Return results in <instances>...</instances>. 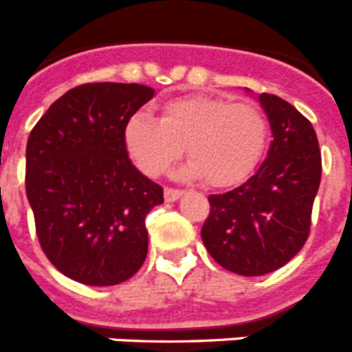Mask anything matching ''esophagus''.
Segmentation results:
<instances>
[{"instance_id":"obj_1","label":"esophagus","mask_w":352,"mask_h":352,"mask_svg":"<svg viewBox=\"0 0 352 352\" xmlns=\"http://www.w3.org/2000/svg\"><path fill=\"white\" fill-rule=\"evenodd\" d=\"M183 192L178 190V188H166L164 190V199H166V203H174V201H178L182 197Z\"/></svg>"}]
</instances>
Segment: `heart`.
Listing matches in <instances>:
<instances>
[{
	"mask_svg": "<svg viewBox=\"0 0 352 352\" xmlns=\"http://www.w3.org/2000/svg\"><path fill=\"white\" fill-rule=\"evenodd\" d=\"M268 120L256 104L210 95H185L167 100L160 118L138 113L123 129V142L133 164L148 176L166 173L183 153L190 162L183 178H204L223 188L247 179L268 144Z\"/></svg>",
	"mask_w": 352,
	"mask_h": 352,
	"instance_id": "obj_1",
	"label": "heart"
}]
</instances>
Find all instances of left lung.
<instances>
[{
  "label": "left lung",
  "mask_w": 352,
  "mask_h": 352,
  "mask_svg": "<svg viewBox=\"0 0 352 352\" xmlns=\"http://www.w3.org/2000/svg\"><path fill=\"white\" fill-rule=\"evenodd\" d=\"M259 102L273 133L268 157L243 185L208 197L201 229L210 256L243 276L275 272L301 250L322 169L312 123L280 96L263 93Z\"/></svg>",
  "instance_id": "obj_1"
}]
</instances>
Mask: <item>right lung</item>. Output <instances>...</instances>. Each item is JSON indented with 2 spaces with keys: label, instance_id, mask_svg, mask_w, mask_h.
I'll list each match as a JSON object with an SVG mask.
<instances>
[{
  "label": "right lung",
  "instance_id": "1",
  "mask_svg": "<svg viewBox=\"0 0 352 352\" xmlns=\"http://www.w3.org/2000/svg\"><path fill=\"white\" fill-rule=\"evenodd\" d=\"M153 95L142 84H82L31 130L26 195L36 236L72 280L116 285L144 263L146 214L164 203V190L132 166L123 129Z\"/></svg>",
  "mask_w": 352,
  "mask_h": 352
}]
</instances>
